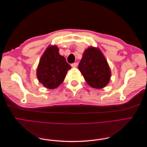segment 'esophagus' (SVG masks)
<instances>
[{"label": "esophagus", "instance_id": "obj_1", "mask_svg": "<svg viewBox=\"0 0 147 147\" xmlns=\"http://www.w3.org/2000/svg\"><path fill=\"white\" fill-rule=\"evenodd\" d=\"M77 63H73V64H71V66L72 67H76L77 66Z\"/></svg>", "mask_w": 147, "mask_h": 147}]
</instances>
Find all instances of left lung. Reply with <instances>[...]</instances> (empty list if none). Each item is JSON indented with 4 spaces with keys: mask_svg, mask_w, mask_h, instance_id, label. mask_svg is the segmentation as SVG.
Returning a JSON list of instances; mask_svg holds the SVG:
<instances>
[{
    "mask_svg": "<svg viewBox=\"0 0 147 147\" xmlns=\"http://www.w3.org/2000/svg\"><path fill=\"white\" fill-rule=\"evenodd\" d=\"M78 69L90 86L100 89L108 84L110 69L105 57L99 48L89 47L84 51Z\"/></svg>",
    "mask_w": 147,
    "mask_h": 147,
    "instance_id": "obj_1",
    "label": "left lung"
}]
</instances>
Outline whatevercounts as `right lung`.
Wrapping results in <instances>:
<instances>
[{
	"mask_svg": "<svg viewBox=\"0 0 147 147\" xmlns=\"http://www.w3.org/2000/svg\"><path fill=\"white\" fill-rule=\"evenodd\" d=\"M71 66L59 55L56 46H49L40 60L37 76L40 83L48 89H55L63 82Z\"/></svg>",
	"mask_w": 147,
	"mask_h": 147,
	"instance_id": "right-lung-1",
	"label": "right lung"
}]
</instances>
